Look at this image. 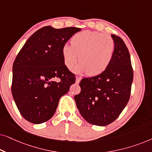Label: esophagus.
Instances as JSON below:
<instances>
[{"instance_id":"obj_1","label":"esophagus","mask_w":152,"mask_h":152,"mask_svg":"<svg viewBox=\"0 0 152 152\" xmlns=\"http://www.w3.org/2000/svg\"><path fill=\"white\" fill-rule=\"evenodd\" d=\"M81 80H82V78H81L80 77H76V84H79Z\"/></svg>"}]
</instances>
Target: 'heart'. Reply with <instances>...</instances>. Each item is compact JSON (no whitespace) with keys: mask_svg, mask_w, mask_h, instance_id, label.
Returning a JSON list of instances; mask_svg holds the SVG:
<instances>
[{"mask_svg":"<svg viewBox=\"0 0 152 152\" xmlns=\"http://www.w3.org/2000/svg\"><path fill=\"white\" fill-rule=\"evenodd\" d=\"M114 51L115 42L111 37L90 30L77 33L72 38V44L66 43L61 50L64 64L68 68L73 67L80 59V63L73 71L87 72L89 76L104 71L111 64Z\"/></svg>","mask_w":152,"mask_h":152,"instance_id":"b5f03b06","label":"heart"}]
</instances>
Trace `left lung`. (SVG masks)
Segmentation results:
<instances>
[{"label":"left lung","instance_id":"obj_1","mask_svg":"<svg viewBox=\"0 0 152 152\" xmlns=\"http://www.w3.org/2000/svg\"><path fill=\"white\" fill-rule=\"evenodd\" d=\"M115 51L109 67L98 75L81 80L76 106L90 124L106 126L113 122L127 104L134 73L130 55L123 40L111 35Z\"/></svg>","mask_w":152,"mask_h":152}]
</instances>
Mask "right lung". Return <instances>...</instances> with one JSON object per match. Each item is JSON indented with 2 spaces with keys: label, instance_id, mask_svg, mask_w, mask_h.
Segmentation results:
<instances>
[{
  "label": "right lung",
  "instance_id": "obj_1",
  "mask_svg": "<svg viewBox=\"0 0 152 152\" xmlns=\"http://www.w3.org/2000/svg\"><path fill=\"white\" fill-rule=\"evenodd\" d=\"M81 28L45 26L25 43L13 64L12 93L21 115L41 124L55 113L59 99L75 82L64 64L62 47ZM59 77L57 83L53 79Z\"/></svg>",
  "mask_w": 152,
  "mask_h": 152
}]
</instances>
